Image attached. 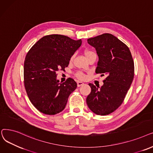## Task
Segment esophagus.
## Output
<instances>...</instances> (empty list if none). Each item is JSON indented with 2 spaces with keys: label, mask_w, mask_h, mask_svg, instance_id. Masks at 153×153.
Masks as SVG:
<instances>
[{
  "label": "esophagus",
  "mask_w": 153,
  "mask_h": 153,
  "mask_svg": "<svg viewBox=\"0 0 153 153\" xmlns=\"http://www.w3.org/2000/svg\"><path fill=\"white\" fill-rule=\"evenodd\" d=\"M83 85H84V83H83L82 82H79V81L77 82V86H78V87L81 86H82Z\"/></svg>",
  "instance_id": "esophagus-1"
}]
</instances>
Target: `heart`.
Segmentation results:
<instances>
[{"mask_svg":"<svg viewBox=\"0 0 153 153\" xmlns=\"http://www.w3.org/2000/svg\"><path fill=\"white\" fill-rule=\"evenodd\" d=\"M93 53H95L94 52H93V51H91V50H85V54L86 55V56H88L91 54H93ZM75 56V55H73L71 56V59H70V60H72L73 59H74V58ZM75 76L80 79H84L85 78H86V76L85 75L83 74V73L81 72V71H78L77 72L76 74H75Z\"/></svg>","mask_w":153,"mask_h":153,"instance_id":"1","label":"heart"}]
</instances>
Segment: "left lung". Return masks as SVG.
Segmentation results:
<instances>
[{"label":"left lung","instance_id":"left-lung-1","mask_svg":"<svg viewBox=\"0 0 153 153\" xmlns=\"http://www.w3.org/2000/svg\"><path fill=\"white\" fill-rule=\"evenodd\" d=\"M87 41L99 58L96 74L107 77L100 88L89 83L91 91L86 103L94 113L107 115L124 101L134 78L133 59L128 46L112 34L103 33Z\"/></svg>","mask_w":153,"mask_h":153}]
</instances>
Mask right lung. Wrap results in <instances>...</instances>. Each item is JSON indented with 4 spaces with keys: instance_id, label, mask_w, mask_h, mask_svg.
Listing matches in <instances>:
<instances>
[{
    "instance_id": "obj_1",
    "label": "right lung",
    "mask_w": 153,
    "mask_h": 153,
    "mask_svg": "<svg viewBox=\"0 0 153 153\" xmlns=\"http://www.w3.org/2000/svg\"><path fill=\"white\" fill-rule=\"evenodd\" d=\"M82 42L62 35H49L28 52L24 61V86L29 100L41 113L53 115L62 111L70 94L76 88V83L71 78L59 83L56 72L68 67Z\"/></svg>"
}]
</instances>
